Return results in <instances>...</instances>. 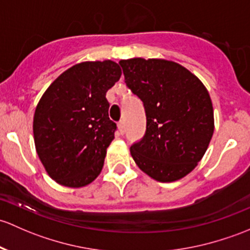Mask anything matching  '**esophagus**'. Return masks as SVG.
Wrapping results in <instances>:
<instances>
[{"label":"esophagus","mask_w":250,"mask_h":250,"mask_svg":"<svg viewBox=\"0 0 250 250\" xmlns=\"http://www.w3.org/2000/svg\"><path fill=\"white\" fill-rule=\"evenodd\" d=\"M118 129H120V133L121 134H125V121H120V122H118Z\"/></svg>","instance_id":"obj_1"}]
</instances>
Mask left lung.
Instances as JSON below:
<instances>
[{
    "label": "left lung",
    "mask_w": 250,
    "mask_h": 250,
    "mask_svg": "<svg viewBox=\"0 0 250 250\" xmlns=\"http://www.w3.org/2000/svg\"><path fill=\"white\" fill-rule=\"evenodd\" d=\"M127 87L143 101L146 132L130 146L134 162L159 182L188 175L204 157L214 130L204 83L178 63L156 59L120 61Z\"/></svg>",
    "instance_id": "8db88e82"
}]
</instances>
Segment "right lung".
Here are the masks:
<instances>
[{
    "mask_svg": "<svg viewBox=\"0 0 250 250\" xmlns=\"http://www.w3.org/2000/svg\"><path fill=\"white\" fill-rule=\"evenodd\" d=\"M121 74L120 65L109 60L79 63L42 96L33 118L36 149L46 172L60 185L83 187L103 169L117 129L105 96Z\"/></svg>",
    "mask_w": 250,
    "mask_h": 250,
    "instance_id": "obj_1",
    "label": "right lung"
}]
</instances>
